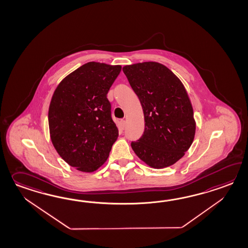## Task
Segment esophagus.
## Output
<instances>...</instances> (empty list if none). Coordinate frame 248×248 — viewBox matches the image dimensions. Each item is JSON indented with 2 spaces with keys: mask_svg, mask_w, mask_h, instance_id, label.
<instances>
[{
  "mask_svg": "<svg viewBox=\"0 0 248 248\" xmlns=\"http://www.w3.org/2000/svg\"><path fill=\"white\" fill-rule=\"evenodd\" d=\"M120 127H121L122 130L124 129V127H125V121L124 120H121L120 121Z\"/></svg>",
  "mask_w": 248,
  "mask_h": 248,
  "instance_id": "obj_1",
  "label": "esophagus"
}]
</instances>
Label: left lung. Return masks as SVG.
<instances>
[{
  "mask_svg": "<svg viewBox=\"0 0 248 248\" xmlns=\"http://www.w3.org/2000/svg\"><path fill=\"white\" fill-rule=\"evenodd\" d=\"M123 71L137 94L145 121L143 135L132 142L146 165L162 169L174 165L192 144L194 111L182 81L165 65L148 61L127 65Z\"/></svg>",
  "mask_w": 248,
  "mask_h": 248,
  "instance_id": "left-lung-1",
  "label": "left lung"
}]
</instances>
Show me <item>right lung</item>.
<instances>
[{"instance_id": "obj_1", "label": "right lung", "mask_w": 248, "mask_h": 248, "mask_svg": "<svg viewBox=\"0 0 248 248\" xmlns=\"http://www.w3.org/2000/svg\"><path fill=\"white\" fill-rule=\"evenodd\" d=\"M121 69L88 62L66 76L51 97L50 140L61 158L78 171L98 170L117 140L107 94Z\"/></svg>"}]
</instances>
